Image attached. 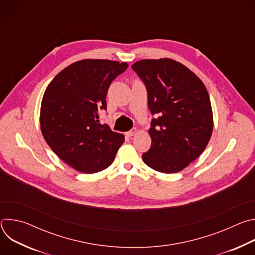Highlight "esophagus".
Segmentation results:
<instances>
[{"mask_svg":"<svg viewBox=\"0 0 255 255\" xmlns=\"http://www.w3.org/2000/svg\"><path fill=\"white\" fill-rule=\"evenodd\" d=\"M136 133V129L134 128V129H131L130 131H128V132H126V135L128 136V137H132L134 134Z\"/></svg>","mask_w":255,"mask_h":255,"instance_id":"obj_1","label":"esophagus"}]
</instances>
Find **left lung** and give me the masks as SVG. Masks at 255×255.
<instances>
[{
	"label": "left lung",
	"instance_id": "8db88e82",
	"mask_svg": "<svg viewBox=\"0 0 255 255\" xmlns=\"http://www.w3.org/2000/svg\"><path fill=\"white\" fill-rule=\"evenodd\" d=\"M147 91L151 146L144 163L163 173L183 170L205 150L213 131L206 87L184 64L169 58L143 59L131 65Z\"/></svg>",
	"mask_w": 255,
	"mask_h": 255
}]
</instances>
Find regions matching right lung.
<instances>
[{
  "mask_svg": "<svg viewBox=\"0 0 255 255\" xmlns=\"http://www.w3.org/2000/svg\"><path fill=\"white\" fill-rule=\"evenodd\" d=\"M126 62L84 59L62 69L45 90L41 103L42 135L53 152L84 173L110 166L124 142L122 134L101 124L111 83Z\"/></svg>",
  "mask_w": 255,
  "mask_h": 255,
  "instance_id": "add662e5",
  "label": "right lung"
}]
</instances>
